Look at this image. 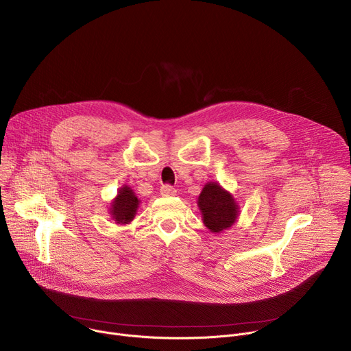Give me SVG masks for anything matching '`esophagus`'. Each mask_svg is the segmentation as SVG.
Listing matches in <instances>:
<instances>
[{
	"mask_svg": "<svg viewBox=\"0 0 351 351\" xmlns=\"http://www.w3.org/2000/svg\"><path fill=\"white\" fill-rule=\"evenodd\" d=\"M161 194L162 195H175L176 194V189L171 184H162L161 186Z\"/></svg>",
	"mask_w": 351,
	"mask_h": 351,
	"instance_id": "obj_1",
	"label": "esophagus"
}]
</instances>
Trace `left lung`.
I'll use <instances>...</instances> for the list:
<instances>
[{
    "instance_id": "1",
    "label": "left lung",
    "mask_w": 351,
    "mask_h": 351,
    "mask_svg": "<svg viewBox=\"0 0 351 351\" xmlns=\"http://www.w3.org/2000/svg\"><path fill=\"white\" fill-rule=\"evenodd\" d=\"M198 207L203 213L204 225L214 233L230 228L239 213L234 198L215 182L204 186L198 197Z\"/></svg>"
}]
</instances>
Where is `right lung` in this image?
<instances>
[{"instance_id":"add662e5","label":"right lung","mask_w":351,"mask_h":351,"mask_svg":"<svg viewBox=\"0 0 351 351\" xmlns=\"http://www.w3.org/2000/svg\"><path fill=\"white\" fill-rule=\"evenodd\" d=\"M138 207V199L130 187L125 186L119 190L118 197L112 203L111 214L117 223H128L134 218L136 210Z\"/></svg>"}]
</instances>
